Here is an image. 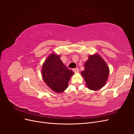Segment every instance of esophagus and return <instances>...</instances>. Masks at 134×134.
<instances>
[{
  "instance_id": "1",
  "label": "esophagus",
  "mask_w": 134,
  "mask_h": 134,
  "mask_svg": "<svg viewBox=\"0 0 134 134\" xmlns=\"http://www.w3.org/2000/svg\"><path fill=\"white\" fill-rule=\"evenodd\" d=\"M72 71H73L74 72H78L79 71V69L78 68H74L72 69Z\"/></svg>"
}]
</instances>
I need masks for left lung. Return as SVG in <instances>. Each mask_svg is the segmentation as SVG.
<instances>
[{
  "label": "left lung",
  "mask_w": 134,
  "mask_h": 134,
  "mask_svg": "<svg viewBox=\"0 0 134 134\" xmlns=\"http://www.w3.org/2000/svg\"><path fill=\"white\" fill-rule=\"evenodd\" d=\"M81 74L84 78L88 88L96 91L105 85L109 75V69L99 55H91L85 63L84 70Z\"/></svg>",
  "instance_id": "obj_1"
}]
</instances>
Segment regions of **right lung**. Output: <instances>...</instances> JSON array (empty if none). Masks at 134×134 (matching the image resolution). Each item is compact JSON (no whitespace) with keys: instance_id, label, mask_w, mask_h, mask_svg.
Here are the masks:
<instances>
[{"instance_id":"add662e5","label":"right lung","mask_w":134,"mask_h":134,"mask_svg":"<svg viewBox=\"0 0 134 134\" xmlns=\"http://www.w3.org/2000/svg\"><path fill=\"white\" fill-rule=\"evenodd\" d=\"M42 73L47 86L54 92L61 93L68 88L74 72L64 65L59 55L52 54L43 63Z\"/></svg>"}]
</instances>
